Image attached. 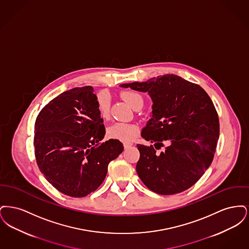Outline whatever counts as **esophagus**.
Returning <instances> with one entry per match:
<instances>
[{"mask_svg":"<svg viewBox=\"0 0 249 249\" xmlns=\"http://www.w3.org/2000/svg\"><path fill=\"white\" fill-rule=\"evenodd\" d=\"M123 145H124V148H125V149H127V148H129L130 146L132 145V143H130V142H125Z\"/></svg>","mask_w":249,"mask_h":249,"instance_id":"esophagus-1","label":"esophagus"}]
</instances>
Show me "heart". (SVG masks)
I'll return each mask as SVG.
<instances>
[{
    "instance_id": "1",
    "label": "heart",
    "mask_w": 249,
    "mask_h": 249,
    "mask_svg": "<svg viewBox=\"0 0 249 249\" xmlns=\"http://www.w3.org/2000/svg\"><path fill=\"white\" fill-rule=\"evenodd\" d=\"M123 100L128 103L133 109L142 107L143 105L142 96L136 91L125 90L121 93ZM97 109L103 119H107L110 113V99L106 92H100L97 95ZM138 133V127L131 123L116 122L112 124L108 130L107 135L111 139L119 140L121 142H128L132 141Z\"/></svg>"
}]
</instances>
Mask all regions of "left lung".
I'll return each instance as SVG.
<instances>
[{
    "label": "left lung",
    "mask_w": 249,
    "mask_h": 249,
    "mask_svg": "<svg viewBox=\"0 0 249 249\" xmlns=\"http://www.w3.org/2000/svg\"><path fill=\"white\" fill-rule=\"evenodd\" d=\"M120 87L147 92L153 102L152 117L141 135L154 146L137 144L136 171L142 183L161 195L190 189L212 163L219 136L218 116L210 97L199 85L176 74ZM164 142L168 145L158 154L155 150Z\"/></svg>",
    "instance_id": "1"
}]
</instances>
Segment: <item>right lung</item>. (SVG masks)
I'll return each mask as SVG.
<instances>
[{
  "mask_svg": "<svg viewBox=\"0 0 249 249\" xmlns=\"http://www.w3.org/2000/svg\"><path fill=\"white\" fill-rule=\"evenodd\" d=\"M93 88H74L50 101L35 126L37 165L59 192L75 198L97 190L107 167L123 151L116 139L100 142L106 128L97 109Z\"/></svg>",
  "mask_w": 249,
  "mask_h": 249,
  "instance_id": "right-lung-1",
  "label": "right lung"
}]
</instances>
